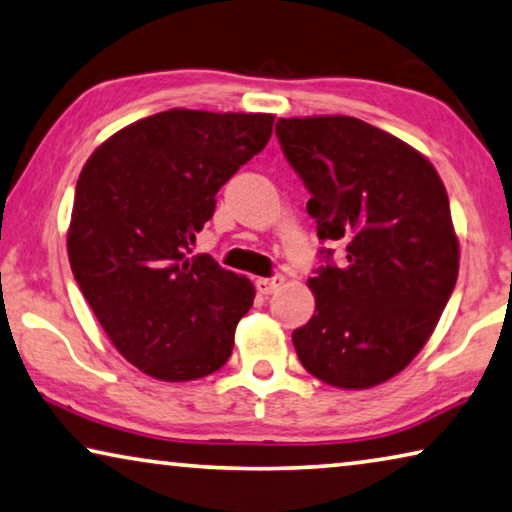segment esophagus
<instances>
[{"label": "esophagus", "instance_id": "obj_1", "mask_svg": "<svg viewBox=\"0 0 512 512\" xmlns=\"http://www.w3.org/2000/svg\"><path fill=\"white\" fill-rule=\"evenodd\" d=\"M282 282H285V278H282V276H271V278H257V282H255V287H257V292H259V294L269 296V294H273V292H278V289H280V285H282Z\"/></svg>", "mask_w": 512, "mask_h": 512}]
</instances>
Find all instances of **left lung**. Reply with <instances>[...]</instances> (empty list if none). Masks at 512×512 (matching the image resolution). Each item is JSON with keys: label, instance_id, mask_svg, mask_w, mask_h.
<instances>
[{"label": "left lung", "instance_id": "8db88e82", "mask_svg": "<svg viewBox=\"0 0 512 512\" xmlns=\"http://www.w3.org/2000/svg\"><path fill=\"white\" fill-rule=\"evenodd\" d=\"M276 135L317 236L345 246L340 264L319 250L315 315L292 333L296 356L331 386H377L414 361L453 294L460 246L444 183L416 149L361 119H278Z\"/></svg>", "mask_w": 512, "mask_h": 512}]
</instances>
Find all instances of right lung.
<instances>
[{
  "mask_svg": "<svg viewBox=\"0 0 512 512\" xmlns=\"http://www.w3.org/2000/svg\"><path fill=\"white\" fill-rule=\"evenodd\" d=\"M273 114L167 110L121 128L82 167L68 227L73 276L119 354L160 381L227 363L253 305L248 278L190 257L216 193L266 147Z\"/></svg>",
  "mask_w": 512,
  "mask_h": 512,
  "instance_id": "obj_1",
  "label": "right lung"
}]
</instances>
